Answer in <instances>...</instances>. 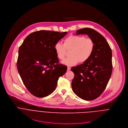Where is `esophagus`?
Instances as JSON below:
<instances>
[{"label":"esophagus","mask_w":128,"mask_h":128,"mask_svg":"<svg viewBox=\"0 0 128 128\" xmlns=\"http://www.w3.org/2000/svg\"><path fill=\"white\" fill-rule=\"evenodd\" d=\"M70 69H71V68H70V67L68 66V67H67V70H68V71H69V70H70Z\"/></svg>","instance_id":"1"}]
</instances>
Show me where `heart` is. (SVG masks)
Listing matches in <instances>:
<instances>
[{
	"label": "heart",
	"mask_w": 128,
	"mask_h": 128,
	"mask_svg": "<svg viewBox=\"0 0 128 128\" xmlns=\"http://www.w3.org/2000/svg\"><path fill=\"white\" fill-rule=\"evenodd\" d=\"M94 48V42L91 38L75 35H70L65 38L63 44L57 42L54 46L56 55L61 60L65 57L66 50H71L69 52L70 56L62 62L63 64L68 66L88 61L92 56Z\"/></svg>",
	"instance_id": "obj_1"
}]
</instances>
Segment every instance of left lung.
I'll return each instance as SVG.
<instances>
[{
    "label": "left lung",
    "instance_id": "1",
    "mask_svg": "<svg viewBox=\"0 0 128 128\" xmlns=\"http://www.w3.org/2000/svg\"><path fill=\"white\" fill-rule=\"evenodd\" d=\"M76 34L87 35L94 41L95 48L88 61L71 68L74 74L71 83L72 90L80 98L93 100L103 93L111 77L112 49L103 36L93 29H80Z\"/></svg>",
    "mask_w": 128,
    "mask_h": 128
}]
</instances>
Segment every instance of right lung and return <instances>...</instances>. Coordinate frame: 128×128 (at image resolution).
Listing matches in <instances>:
<instances>
[{"instance_id":"obj_1","label":"right lung","mask_w":128,"mask_h":128,"mask_svg":"<svg viewBox=\"0 0 128 128\" xmlns=\"http://www.w3.org/2000/svg\"><path fill=\"white\" fill-rule=\"evenodd\" d=\"M60 33L40 30L28 35L19 49L17 68L30 93L42 98L55 90L59 78L67 71V66L57 64L59 59L54 46L66 35Z\"/></svg>"}]
</instances>
